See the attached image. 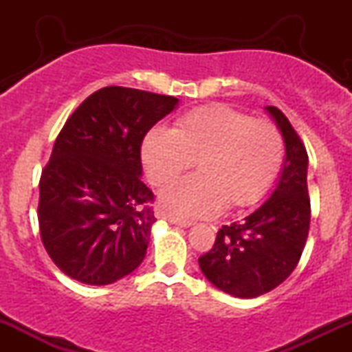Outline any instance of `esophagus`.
<instances>
[{"instance_id":"34e87169","label":"esophagus","mask_w":352,"mask_h":352,"mask_svg":"<svg viewBox=\"0 0 352 352\" xmlns=\"http://www.w3.org/2000/svg\"><path fill=\"white\" fill-rule=\"evenodd\" d=\"M155 217L160 218V220L168 221V223L179 225V227H182V228H187V227H190V225H192V221H190V220H184V218H179V217L172 215V213L164 212V210H157Z\"/></svg>"}]
</instances>
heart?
Wrapping results in <instances>:
<instances>
[{
  "label": "heart",
  "instance_id": "1",
  "mask_svg": "<svg viewBox=\"0 0 352 352\" xmlns=\"http://www.w3.org/2000/svg\"><path fill=\"white\" fill-rule=\"evenodd\" d=\"M148 180L172 184L197 160L199 173L164 190L160 201L184 217H213L225 207L258 204L273 187L285 160V142L268 120L225 104L187 112L170 131L152 129L142 144Z\"/></svg>",
  "mask_w": 352,
  "mask_h": 352
}]
</instances>
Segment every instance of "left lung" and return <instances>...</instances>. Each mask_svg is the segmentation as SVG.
<instances>
[{"mask_svg": "<svg viewBox=\"0 0 352 352\" xmlns=\"http://www.w3.org/2000/svg\"><path fill=\"white\" fill-rule=\"evenodd\" d=\"M265 109L285 140L280 180L263 205L218 230L213 248L199 258L205 278L236 298H256L281 285L296 268L309 232L308 153L280 109Z\"/></svg>", "mask_w": 352, "mask_h": 352, "instance_id": "left-lung-1", "label": "left lung"}]
</instances>
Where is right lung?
<instances>
[{"label":"right lung","mask_w":352,"mask_h":352,"mask_svg":"<svg viewBox=\"0 0 352 352\" xmlns=\"http://www.w3.org/2000/svg\"><path fill=\"white\" fill-rule=\"evenodd\" d=\"M179 104L172 96L109 86L72 112L39 180L44 248L64 274L111 285L142 263L157 218L140 180L145 134Z\"/></svg>","instance_id":"1"}]
</instances>
